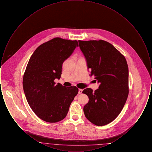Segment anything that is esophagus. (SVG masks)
Returning a JSON list of instances; mask_svg holds the SVG:
<instances>
[{"label":"esophagus","instance_id":"esophagus-1","mask_svg":"<svg viewBox=\"0 0 152 152\" xmlns=\"http://www.w3.org/2000/svg\"><path fill=\"white\" fill-rule=\"evenodd\" d=\"M82 92H83V89H79V94H82Z\"/></svg>","mask_w":152,"mask_h":152}]
</instances>
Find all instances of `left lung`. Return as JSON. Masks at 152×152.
<instances>
[{
    "mask_svg": "<svg viewBox=\"0 0 152 152\" xmlns=\"http://www.w3.org/2000/svg\"><path fill=\"white\" fill-rule=\"evenodd\" d=\"M80 49L86 58L90 76L100 83L93 91H83L89 97L84 107L87 119L97 126L113 121L119 115L129 94V71L126 58L108 42L79 40Z\"/></svg>",
    "mask_w": 152,
    "mask_h": 152,
    "instance_id": "left-lung-1",
    "label": "left lung"
}]
</instances>
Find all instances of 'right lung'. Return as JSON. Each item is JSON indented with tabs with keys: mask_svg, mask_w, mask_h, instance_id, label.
I'll use <instances>...</instances> for the list:
<instances>
[{
	"mask_svg": "<svg viewBox=\"0 0 152 152\" xmlns=\"http://www.w3.org/2000/svg\"><path fill=\"white\" fill-rule=\"evenodd\" d=\"M79 45L77 40L55 37L39 45L29 58L23 79V87L31 108L38 117L48 123L65 118L77 94L75 86L58 83L62 65Z\"/></svg>",
	"mask_w": 152,
	"mask_h": 152,
	"instance_id": "right-lung-1",
	"label": "right lung"
}]
</instances>
